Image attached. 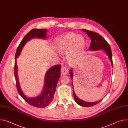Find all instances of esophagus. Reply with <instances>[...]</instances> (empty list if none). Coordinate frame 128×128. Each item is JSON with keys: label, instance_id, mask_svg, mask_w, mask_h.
Wrapping results in <instances>:
<instances>
[{"label": "esophagus", "instance_id": "34e87169", "mask_svg": "<svg viewBox=\"0 0 128 128\" xmlns=\"http://www.w3.org/2000/svg\"><path fill=\"white\" fill-rule=\"evenodd\" d=\"M68 72V68L65 66H63L61 69V72L62 75H66Z\"/></svg>", "mask_w": 128, "mask_h": 128}]
</instances>
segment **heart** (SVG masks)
Returning <instances> with one entry per match:
<instances>
[{
	"label": "heart",
	"mask_w": 128,
	"mask_h": 128,
	"mask_svg": "<svg viewBox=\"0 0 128 128\" xmlns=\"http://www.w3.org/2000/svg\"><path fill=\"white\" fill-rule=\"evenodd\" d=\"M57 50L67 54V59L71 63L76 62L83 54L86 42L81 36L73 32H68L58 38L56 41Z\"/></svg>",
	"instance_id": "obj_1"
}]
</instances>
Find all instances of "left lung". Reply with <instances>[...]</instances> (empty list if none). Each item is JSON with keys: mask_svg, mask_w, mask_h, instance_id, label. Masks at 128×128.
I'll return each instance as SVG.
<instances>
[{"mask_svg": "<svg viewBox=\"0 0 128 128\" xmlns=\"http://www.w3.org/2000/svg\"><path fill=\"white\" fill-rule=\"evenodd\" d=\"M82 30L83 32H85L88 34V36H89V37H90V38L91 40L90 47L88 50L90 51H96V50H102L108 56V58L111 62V65L113 67L112 56L111 50L109 44L107 43V42L105 40V39H104L103 37H102L100 34H99L96 32H93L92 31L88 30L85 29H82ZM72 69H73L72 68H71L70 71H69V74H70V76L72 80H73V76H74ZM72 85L73 86V94H74V100L78 104H79L80 106H83V107H91L94 105H96V104H98L99 102H100L102 100H101L98 101H96L94 102H87L82 100L80 98H78L75 94L74 89L73 82H72Z\"/></svg>", "mask_w": 128, "mask_h": 128, "instance_id": "8db88e82", "label": "left lung"}]
</instances>
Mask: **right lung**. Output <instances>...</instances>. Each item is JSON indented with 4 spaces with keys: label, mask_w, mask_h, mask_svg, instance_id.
Listing matches in <instances>:
<instances>
[{
    "label": "right lung",
    "mask_w": 128,
    "mask_h": 128,
    "mask_svg": "<svg viewBox=\"0 0 128 128\" xmlns=\"http://www.w3.org/2000/svg\"><path fill=\"white\" fill-rule=\"evenodd\" d=\"M48 31L46 29L34 28L28 32L24 36L19 44L15 54V77L16 82L17 90L20 96L30 105L39 108H43L48 106L52 101L56 90L57 83L60 77L61 65H56L50 68L46 72L43 89L41 94L37 96L29 98L26 96L23 92L19 81L18 76V67L17 58L20 56L21 52L26 42L33 38L45 39Z\"/></svg>",
    "instance_id": "add662e5"
}]
</instances>
